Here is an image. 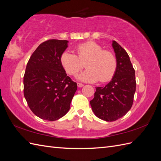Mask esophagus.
Returning a JSON list of instances; mask_svg holds the SVG:
<instances>
[{"label": "esophagus", "mask_w": 161, "mask_h": 161, "mask_svg": "<svg viewBox=\"0 0 161 161\" xmlns=\"http://www.w3.org/2000/svg\"><path fill=\"white\" fill-rule=\"evenodd\" d=\"M77 86H78V87H82V86H84V85L82 84V83H80V82H78Z\"/></svg>", "instance_id": "1"}]
</instances>
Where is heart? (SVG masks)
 <instances>
[{
  "label": "heart",
  "instance_id": "heart-1",
  "mask_svg": "<svg viewBox=\"0 0 161 161\" xmlns=\"http://www.w3.org/2000/svg\"><path fill=\"white\" fill-rule=\"evenodd\" d=\"M77 55L64 51L60 56V64L69 75H75L84 67L87 69L77 76L80 81L105 82L114 76L117 67L114 55L108 50H103L99 44L94 42H87L76 47Z\"/></svg>",
  "mask_w": 161,
  "mask_h": 161
}]
</instances>
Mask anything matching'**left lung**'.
<instances>
[{"instance_id":"left-lung-1","label":"left lung","mask_w":161,"mask_h":161,"mask_svg":"<svg viewBox=\"0 0 161 161\" xmlns=\"http://www.w3.org/2000/svg\"><path fill=\"white\" fill-rule=\"evenodd\" d=\"M117 67L114 77L105 86L96 87L90 101L95 115L106 121L122 118L131 109L136 91L135 70L128 53L115 41L112 42Z\"/></svg>"}]
</instances>
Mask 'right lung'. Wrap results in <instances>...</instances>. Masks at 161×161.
I'll return each mask as SVG.
<instances>
[{
    "instance_id": "right-lung-1",
    "label": "right lung",
    "mask_w": 161,
    "mask_h": 161,
    "mask_svg": "<svg viewBox=\"0 0 161 161\" xmlns=\"http://www.w3.org/2000/svg\"><path fill=\"white\" fill-rule=\"evenodd\" d=\"M67 40H49L42 43L29 60L23 77L24 97L29 108L39 118L59 119L69 111L77 89L60 64Z\"/></svg>"
}]
</instances>
